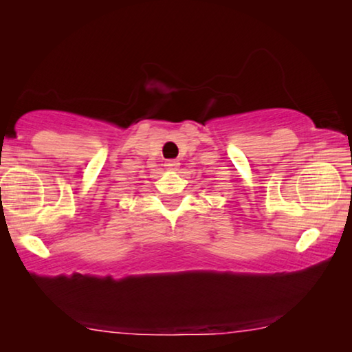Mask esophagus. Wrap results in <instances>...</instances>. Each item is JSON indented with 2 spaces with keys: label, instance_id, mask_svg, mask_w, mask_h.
Wrapping results in <instances>:
<instances>
[{
  "label": "esophagus",
  "instance_id": "obj_1",
  "mask_svg": "<svg viewBox=\"0 0 352 352\" xmlns=\"http://www.w3.org/2000/svg\"><path fill=\"white\" fill-rule=\"evenodd\" d=\"M164 166L168 170H177L178 168H180V163H178L177 160H169V162L164 163Z\"/></svg>",
  "mask_w": 352,
  "mask_h": 352
}]
</instances>
